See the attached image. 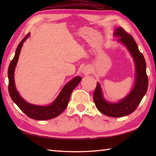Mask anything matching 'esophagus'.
<instances>
[{"instance_id":"1","label":"esophagus","mask_w":156,"mask_h":156,"mask_svg":"<svg viewBox=\"0 0 156 156\" xmlns=\"http://www.w3.org/2000/svg\"><path fill=\"white\" fill-rule=\"evenodd\" d=\"M82 73H83V74H84L85 75L86 74H88V73H89V70H88L87 68H84L83 69H82Z\"/></svg>"}]
</instances>
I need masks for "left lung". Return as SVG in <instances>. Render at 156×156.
<instances>
[{"label":"left lung","instance_id":"8db88e82","mask_svg":"<svg viewBox=\"0 0 156 156\" xmlns=\"http://www.w3.org/2000/svg\"><path fill=\"white\" fill-rule=\"evenodd\" d=\"M115 35L120 37L119 41L126 45L134 59L136 68L135 84L127 97L118 103H110L102 97L101 86L99 83H97L94 92L93 98L96 107L102 114L111 117H121L132 113L137 108L147 90L148 78L145 58L139 50L133 37L122 27L116 29Z\"/></svg>","mask_w":156,"mask_h":156}]
</instances>
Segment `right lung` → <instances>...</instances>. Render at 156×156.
<instances>
[{"label":"right lung","instance_id":"obj_1","mask_svg":"<svg viewBox=\"0 0 156 156\" xmlns=\"http://www.w3.org/2000/svg\"><path fill=\"white\" fill-rule=\"evenodd\" d=\"M29 34L26 35L23 39V40L19 43L18 47L16 49L14 58L9 64L8 69L9 92L13 102L27 117L33 119H35V120H48V119L58 117L65 110L68 105L72 91L80 83L82 78L80 76L73 78L70 82L65 85L55 101L51 105L47 106V107L36 106L25 102L20 97L18 92L16 90L14 82V72L23 44L29 37Z\"/></svg>","mask_w":156,"mask_h":156}]
</instances>
